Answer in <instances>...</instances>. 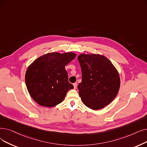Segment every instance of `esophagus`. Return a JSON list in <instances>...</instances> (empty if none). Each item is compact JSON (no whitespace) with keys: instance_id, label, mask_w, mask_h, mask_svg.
<instances>
[{"instance_id":"1","label":"esophagus","mask_w":147,"mask_h":147,"mask_svg":"<svg viewBox=\"0 0 147 147\" xmlns=\"http://www.w3.org/2000/svg\"><path fill=\"white\" fill-rule=\"evenodd\" d=\"M73 86H74V89H76V88H77L78 86V83H74V84H73Z\"/></svg>"}]
</instances>
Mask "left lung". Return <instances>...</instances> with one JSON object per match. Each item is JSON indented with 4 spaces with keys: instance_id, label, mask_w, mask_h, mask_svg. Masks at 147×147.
<instances>
[{
    "instance_id": "8db88e82",
    "label": "left lung",
    "mask_w": 147,
    "mask_h": 147,
    "mask_svg": "<svg viewBox=\"0 0 147 147\" xmlns=\"http://www.w3.org/2000/svg\"><path fill=\"white\" fill-rule=\"evenodd\" d=\"M78 60L82 70V82L78 85L80 97L89 108L101 109L117 96L120 86L119 74L104 56L81 54Z\"/></svg>"
}]
</instances>
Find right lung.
Instances as JSON below:
<instances>
[{
    "label": "right lung",
    "mask_w": 147,
    "mask_h": 147,
    "mask_svg": "<svg viewBox=\"0 0 147 147\" xmlns=\"http://www.w3.org/2000/svg\"><path fill=\"white\" fill-rule=\"evenodd\" d=\"M74 53H49L40 56L28 68L25 82L28 91L38 104L53 107L61 103L73 85L68 82L66 65L73 60Z\"/></svg>",
    "instance_id": "add662e5"
}]
</instances>
